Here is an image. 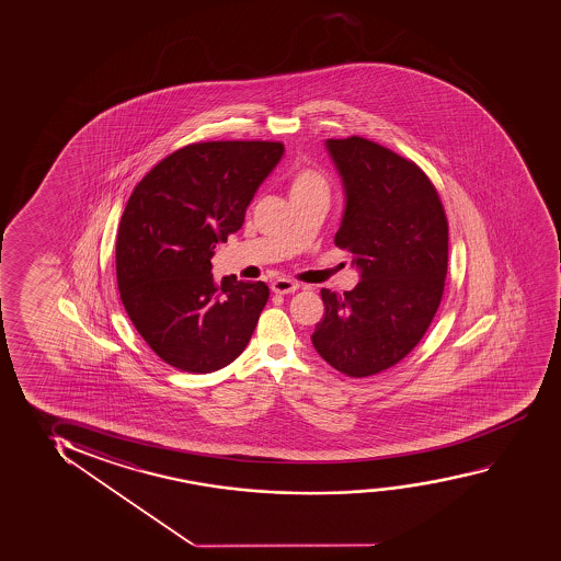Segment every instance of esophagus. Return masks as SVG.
Masks as SVG:
<instances>
[{
  "label": "esophagus",
  "instance_id": "34e87169",
  "mask_svg": "<svg viewBox=\"0 0 561 561\" xmlns=\"http://www.w3.org/2000/svg\"><path fill=\"white\" fill-rule=\"evenodd\" d=\"M298 288L299 284L294 283L290 278H277V280L271 283V290L275 294H294Z\"/></svg>",
  "mask_w": 561,
  "mask_h": 561
}]
</instances>
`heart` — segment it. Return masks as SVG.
<instances>
[{"mask_svg":"<svg viewBox=\"0 0 561 561\" xmlns=\"http://www.w3.org/2000/svg\"><path fill=\"white\" fill-rule=\"evenodd\" d=\"M327 193L329 195V178L313 165H301L290 178V196L314 195Z\"/></svg>","mask_w":561,"mask_h":561,"instance_id":"b5f03b06","label":"heart"}]
</instances>
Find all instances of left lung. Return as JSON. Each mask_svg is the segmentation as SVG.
I'll use <instances>...</instances> for the list:
<instances>
[{"instance_id": "1", "label": "left lung", "mask_w": 561, "mask_h": 561, "mask_svg": "<svg viewBox=\"0 0 561 561\" xmlns=\"http://www.w3.org/2000/svg\"><path fill=\"white\" fill-rule=\"evenodd\" d=\"M344 180V219L334 244L360 270L353 290L322 288L314 350L336 370L366 378L403 360L439 309L448 265V224L424 170L378 142L329 139Z\"/></svg>"}]
</instances>
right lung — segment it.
<instances>
[{"mask_svg": "<svg viewBox=\"0 0 561 561\" xmlns=\"http://www.w3.org/2000/svg\"><path fill=\"white\" fill-rule=\"evenodd\" d=\"M283 152L278 141L191 142L135 185L116 237L118 290L137 332L173 368L219 370L254 334L267 284L219 283L209 260Z\"/></svg>", "mask_w": 561, "mask_h": 561, "instance_id": "add662e5", "label": "right lung"}]
</instances>
